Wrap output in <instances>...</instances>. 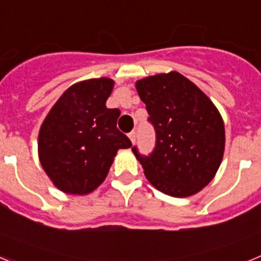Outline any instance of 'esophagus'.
I'll return each mask as SVG.
<instances>
[{
	"mask_svg": "<svg viewBox=\"0 0 261 261\" xmlns=\"http://www.w3.org/2000/svg\"><path fill=\"white\" fill-rule=\"evenodd\" d=\"M129 138H130V141H132L133 144H135L136 138H137V132H136V130H132V132L129 133Z\"/></svg>",
	"mask_w": 261,
	"mask_h": 261,
	"instance_id": "obj_1",
	"label": "esophagus"
}]
</instances>
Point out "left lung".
I'll return each mask as SVG.
<instances>
[{
	"label": "left lung",
	"mask_w": 261,
	"mask_h": 261,
	"mask_svg": "<svg viewBox=\"0 0 261 261\" xmlns=\"http://www.w3.org/2000/svg\"><path fill=\"white\" fill-rule=\"evenodd\" d=\"M155 130V146L132 151L156 190L174 197L195 195L213 179L225 149L222 117L211 99L177 71L136 84Z\"/></svg>",
	"instance_id": "8db88e82"
}]
</instances>
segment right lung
Here are the masks:
<instances>
[{
    "instance_id": "right-lung-1",
    "label": "right lung",
    "mask_w": 261,
    "mask_h": 261,
    "mask_svg": "<svg viewBox=\"0 0 261 261\" xmlns=\"http://www.w3.org/2000/svg\"><path fill=\"white\" fill-rule=\"evenodd\" d=\"M114 81L89 80L69 87L39 132V158L53 184L86 195L106 179L119 149L132 142L117 129L120 110L107 108Z\"/></svg>"
}]
</instances>
